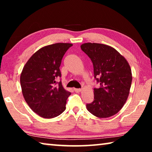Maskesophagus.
Instances as JSON below:
<instances>
[{
  "label": "esophagus",
  "instance_id": "esophagus-1",
  "mask_svg": "<svg viewBox=\"0 0 152 152\" xmlns=\"http://www.w3.org/2000/svg\"><path fill=\"white\" fill-rule=\"evenodd\" d=\"M74 91L76 92H80L82 91L81 88H74Z\"/></svg>",
  "mask_w": 152,
  "mask_h": 152
}]
</instances>
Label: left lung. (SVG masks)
Returning <instances> with one entry per match:
<instances>
[{
    "mask_svg": "<svg viewBox=\"0 0 152 152\" xmlns=\"http://www.w3.org/2000/svg\"><path fill=\"white\" fill-rule=\"evenodd\" d=\"M81 50L91 58L99 88H94V101L86 104L88 111L99 118L112 117L127 101L132 73L127 60L115 48L96 43L82 44Z\"/></svg>",
    "mask_w": 152,
    "mask_h": 152,
    "instance_id": "obj_1",
    "label": "left lung"
}]
</instances>
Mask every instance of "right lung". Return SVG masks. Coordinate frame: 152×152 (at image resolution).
I'll list each match as a JSON object with an SVG mask.
<instances>
[{"label": "right lung", "instance_id": "add662e5", "mask_svg": "<svg viewBox=\"0 0 152 152\" xmlns=\"http://www.w3.org/2000/svg\"><path fill=\"white\" fill-rule=\"evenodd\" d=\"M73 44L57 43L40 48L31 56L20 76L22 93L33 112L45 119L60 115L66 110L70 92L64 89L60 66L66 51Z\"/></svg>", "mask_w": 152, "mask_h": 152}]
</instances>
